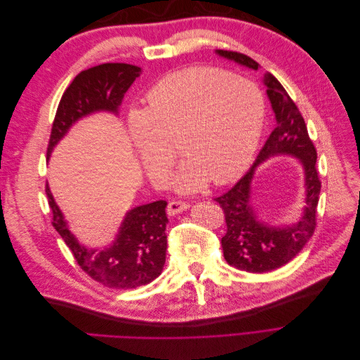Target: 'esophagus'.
<instances>
[{
  "label": "esophagus",
  "mask_w": 360,
  "mask_h": 360,
  "mask_svg": "<svg viewBox=\"0 0 360 360\" xmlns=\"http://www.w3.org/2000/svg\"><path fill=\"white\" fill-rule=\"evenodd\" d=\"M186 209H189V202H186V201H169L168 207H167V212L169 216H174V214L184 212Z\"/></svg>",
  "instance_id": "34e87169"
}]
</instances>
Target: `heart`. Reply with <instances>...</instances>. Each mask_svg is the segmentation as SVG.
Listing matches in <instances>:
<instances>
[{
  "label": "heart",
  "instance_id": "1",
  "mask_svg": "<svg viewBox=\"0 0 360 360\" xmlns=\"http://www.w3.org/2000/svg\"><path fill=\"white\" fill-rule=\"evenodd\" d=\"M146 111L130 122L141 163L162 181L176 158L186 156L174 176L179 192L236 180L249 165L263 129L266 105L257 86L209 68H191L162 78L146 96Z\"/></svg>",
  "mask_w": 360,
  "mask_h": 360
}]
</instances>
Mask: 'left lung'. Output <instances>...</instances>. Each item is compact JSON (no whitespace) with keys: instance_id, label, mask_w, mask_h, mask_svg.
Here are the masks:
<instances>
[{"instance_id":"obj_1","label":"left lung","mask_w":360,"mask_h":360,"mask_svg":"<svg viewBox=\"0 0 360 360\" xmlns=\"http://www.w3.org/2000/svg\"><path fill=\"white\" fill-rule=\"evenodd\" d=\"M221 57L257 70L259 64L250 57L234 51H216ZM267 96L276 117V127L261 148L257 160L245 176L221 197L226 233L222 249L226 263L250 274H264L279 269L296 257L308 243L317 225V205L321 181L317 171V150L308 135L307 124L296 103L281 82L270 73L264 75ZM288 154L297 157L305 172V209L302 219L290 227H270L261 223L250 195V184L259 162L271 155Z\"/></svg>"}]
</instances>
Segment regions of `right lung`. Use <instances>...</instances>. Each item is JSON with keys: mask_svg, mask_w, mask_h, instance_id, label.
I'll use <instances>...</instances> for the list:
<instances>
[{"mask_svg": "<svg viewBox=\"0 0 360 360\" xmlns=\"http://www.w3.org/2000/svg\"><path fill=\"white\" fill-rule=\"evenodd\" d=\"M141 69L124 63H105L76 75L64 91L53 118L48 144L52 148L79 118L97 111L117 114L124 93L138 78ZM52 225L86 275L108 288L130 290L147 285L160 274L167 257V201H155L129 210L115 242L101 252L81 245L68 226L46 184Z\"/></svg>", "mask_w": 360, "mask_h": 360, "instance_id": "add662e5", "label": "right lung"}]
</instances>
